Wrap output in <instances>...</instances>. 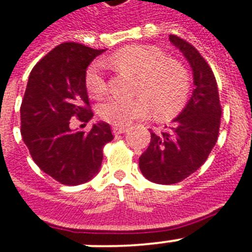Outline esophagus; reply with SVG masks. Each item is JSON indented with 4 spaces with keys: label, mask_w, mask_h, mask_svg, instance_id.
<instances>
[{
    "label": "esophagus",
    "mask_w": 252,
    "mask_h": 252,
    "mask_svg": "<svg viewBox=\"0 0 252 252\" xmlns=\"http://www.w3.org/2000/svg\"><path fill=\"white\" fill-rule=\"evenodd\" d=\"M112 132H114V134H115V136H118V134H122V133L126 132V126H112Z\"/></svg>",
    "instance_id": "34e87169"
}]
</instances>
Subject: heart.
I'll return each instance as SVG.
<instances>
[{
  "mask_svg": "<svg viewBox=\"0 0 252 252\" xmlns=\"http://www.w3.org/2000/svg\"><path fill=\"white\" fill-rule=\"evenodd\" d=\"M108 66L136 75L133 98L111 97L98 106V115L112 126H128L153 110L158 120L172 119L185 106L191 88L189 69L150 45H130L106 59ZM88 93L99 98L107 92L103 63L94 61L84 76Z\"/></svg>",
  "mask_w": 252,
  "mask_h": 252,
  "instance_id": "b5f03b06",
  "label": "heart"
}]
</instances>
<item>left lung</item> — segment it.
Listing matches in <instances>:
<instances>
[{
	"instance_id": "obj_1",
	"label": "left lung",
	"mask_w": 252,
	"mask_h": 252,
	"mask_svg": "<svg viewBox=\"0 0 252 252\" xmlns=\"http://www.w3.org/2000/svg\"><path fill=\"white\" fill-rule=\"evenodd\" d=\"M169 41L191 66L194 91L171 128L151 132L149 147L140 157L142 175L161 185L183 181L207 160L218 141L222 112L216 79L206 59L184 38L169 34Z\"/></svg>"
}]
</instances>
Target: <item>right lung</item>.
<instances>
[{
	"mask_svg": "<svg viewBox=\"0 0 252 252\" xmlns=\"http://www.w3.org/2000/svg\"><path fill=\"white\" fill-rule=\"evenodd\" d=\"M105 50L77 42L58 45L32 68L20 106V132L33 161L63 185H80L99 171L103 146L114 136L107 123L72 130L93 118L84 76Z\"/></svg>",
	"mask_w": 252,
	"mask_h": 252,
	"instance_id": "1",
	"label": "right lung"
}]
</instances>
